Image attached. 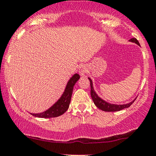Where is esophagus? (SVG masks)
Wrapping results in <instances>:
<instances>
[{
	"label": "esophagus",
	"mask_w": 156,
	"mask_h": 156,
	"mask_svg": "<svg viewBox=\"0 0 156 156\" xmlns=\"http://www.w3.org/2000/svg\"><path fill=\"white\" fill-rule=\"evenodd\" d=\"M87 72V68L86 66H82L81 67H80L79 69V74L81 76H83V75H85Z\"/></svg>",
	"instance_id": "esophagus-1"
}]
</instances>
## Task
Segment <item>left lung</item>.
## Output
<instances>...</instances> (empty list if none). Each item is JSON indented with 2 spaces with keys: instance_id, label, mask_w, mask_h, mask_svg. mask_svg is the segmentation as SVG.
Listing matches in <instances>:
<instances>
[{
  "instance_id": "8db88e82",
  "label": "left lung",
  "mask_w": 156,
  "mask_h": 156,
  "mask_svg": "<svg viewBox=\"0 0 156 156\" xmlns=\"http://www.w3.org/2000/svg\"><path fill=\"white\" fill-rule=\"evenodd\" d=\"M130 41L134 42L136 44L140 45L139 41L136 40V38L133 37V38H131L130 40ZM90 80V95L91 97H92V100L94 101V104L96 105L97 108H99L100 109L103 110V111L105 112H116V111H120V110L124 109L125 108H128L131 106L132 103L134 102V100H136L135 99L134 100H133L130 103H127V104H124V105H115V104H111V103H108L107 102L104 101L103 100H102L100 97H99L97 96V94H96V92L94 91V87H93V83L92 81H91L90 78H89Z\"/></svg>"
}]
</instances>
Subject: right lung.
Masks as SVG:
<instances>
[{
    "mask_svg": "<svg viewBox=\"0 0 156 156\" xmlns=\"http://www.w3.org/2000/svg\"><path fill=\"white\" fill-rule=\"evenodd\" d=\"M80 75L78 74H75L67 83L65 91L62 94V97L59 98V100L55 104H53L51 107L44 112L36 113V114L31 113V115L35 116V117L47 119V118L58 117V116L64 114L69 108L74 85L78 81Z\"/></svg>",
    "mask_w": 156,
    "mask_h": 156,
    "instance_id": "1",
    "label": "right lung"
}]
</instances>
